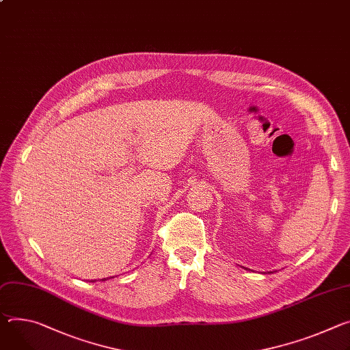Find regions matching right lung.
Instances as JSON below:
<instances>
[{"label":"right lung","mask_w":350,"mask_h":350,"mask_svg":"<svg viewBox=\"0 0 350 350\" xmlns=\"http://www.w3.org/2000/svg\"><path fill=\"white\" fill-rule=\"evenodd\" d=\"M111 278H114V276H110V278H107V279H111ZM102 280H106V278H105V279H102Z\"/></svg>","instance_id":"1"}]
</instances>
